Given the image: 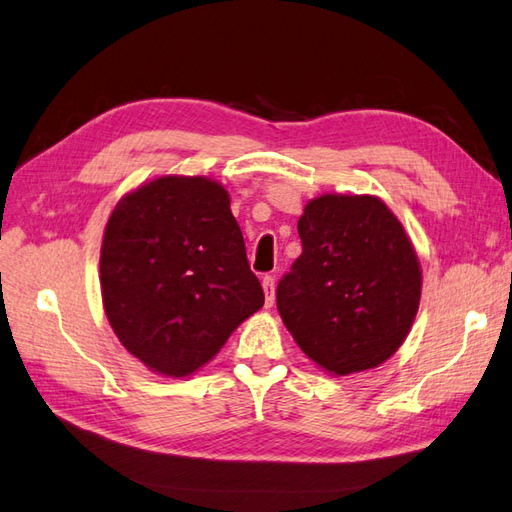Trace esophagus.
<instances>
[{"mask_svg": "<svg viewBox=\"0 0 512 512\" xmlns=\"http://www.w3.org/2000/svg\"><path fill=\"white\" fill-rule=\"evenodd\" d=\"M261 285H264L266 307H272V303H275V277H272V275H266L264 279H261Z\"/></svg>", "mask_w": 512, "mask_h": 512, "instance_id": "obj_1", "label": "esophagus"}]
</instances>
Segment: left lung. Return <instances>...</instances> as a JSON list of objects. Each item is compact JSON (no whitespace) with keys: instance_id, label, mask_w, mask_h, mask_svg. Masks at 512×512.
<instances>
[{"instance_id":"obj_1","label":"left lung","mask_w":512,"mask_h":512,"mask_svg":"<svg viewBox=\"0 0 512 512\" xmlns=\"http://www.w3.org/2000/svg\"><path fill=\"white\" fill-rule=\"evenodd\" d=\"M303 244L277 285V310L307 358L349 375L386 362L406 340L421 268L401 222L375 196L327 194L299 218Z\"/></svg>"}]
</instances>
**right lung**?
I'll return each mask as SVG.
<instances>
[{"label":"right lung","mask_w":512,"mask_h":512,"mask_svg":"<svg viewBox=\"0 0 512 512\" xmlns=\"http://www.w3.org/2000/svg\"><path fill=\"white\" fill-rule=\"evenodd\" d=\"M100 281L115 336L170 377L207 364L264 305L227 189L202 176H161L117 202Z\"/></svg>","instance_id":"1"}]
</instances>
